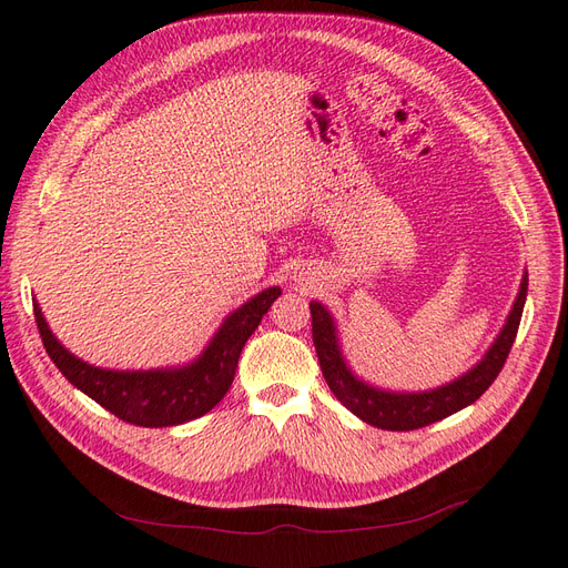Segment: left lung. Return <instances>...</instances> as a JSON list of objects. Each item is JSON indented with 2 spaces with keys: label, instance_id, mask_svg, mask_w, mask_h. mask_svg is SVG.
I'll list each match as a JSON object with an SVG mask.
<instances>
[{
  "label": "left lung",
  "instance_id": "1",
  "mask_svg": "<svg viewBox=\"0 0 568 568\" xmlns=\"http://www.w3.org/2000/svg\"><path fill=\"white\" fill-rule=\"evenodd\" d=\"M527 297V273H523L520 293L513 302V310L508 320L500 328V334L486 351L484 358L467 371L463 377H457L438 389L428 392H389L367 385L361 377L351 373L344 355H341L338 334L334 316L322 302H310L312 310V338L316 355H320V365L328 389L334 397L344 404L348 412H353L365 424H371L382 430H416L443 420L459 408L477 402L481 394L491 387V382L498 377L500 367H504L508 353L516 341L520 316Z\"/></svg>",
  "mask_w": 568,
  "mask_h": 568
}]
</instances>
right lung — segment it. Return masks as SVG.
<instances>
[{
  "label": "right lung",
  "mask_w": 568,
  "mask_h": 568,
  "mask_svg": "<svg viewBox=\"0 0 568 568\" xmlns=\"http://www.w3.org/2000/svg\"><path fill=\"white\" fill-rule=\"evenodd\" d=\"M281 287H266L222 322L213 341L189 365L162 371H105L77 358L52 336L45 316L33 302L43 346L58 371L87 397L125 424L166 428L201 418L227 394L246 338L256 332Z\"/></svg>",
  "instance_id": "add662e5"
}]
</instances>
